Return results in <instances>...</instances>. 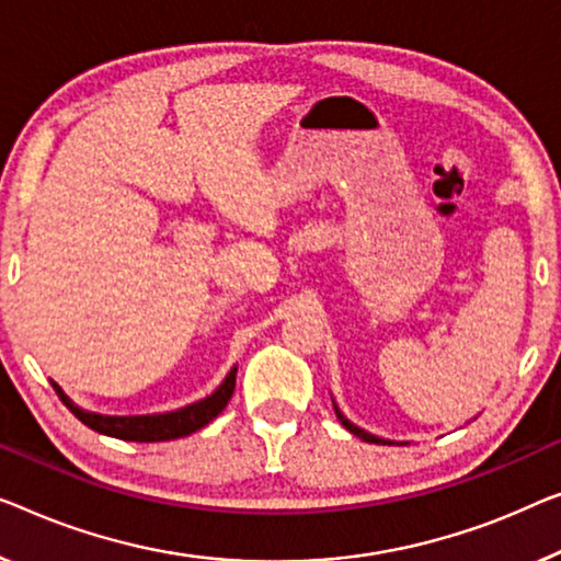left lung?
<instances>
[{"mask_svg":"<svg viewBox=\"0 0 561 561\" xmlns=\"http://www.w3.org/2000/svg\"><path fill=\"white\" fill-rule=\"evenodd\" d=\"M334 413H337V417H340V423L345 425V428L353 433V436H357V438H363V440H367V443H382V446H386V443H390V440H386V438H378V436H373V433H367V431H363V428H357L355 423H350L345 415L340 413V408L334 405Z\"/></svg>","mask_w":561,"mask_h":561,"instance_id":"obj_1","label":"left lung"}]
</instances>
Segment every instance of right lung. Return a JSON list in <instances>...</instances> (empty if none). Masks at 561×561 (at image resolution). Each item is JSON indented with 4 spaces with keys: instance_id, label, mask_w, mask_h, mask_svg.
I'll use <instances>...</instances> for the list:
<instances>
[{
    "instance_id": "add662e5",
    "label": "right lung",
    "mask_w": 561,
    "mask_h": 561,
    "mask_svg": "<svg viewBox=\"0 0 561 561\" xmlns=\"http://www.w3.org/2000/svg\"><path fill=\"white\" fill-rule=\"evenodd\" d=\"M233 386H237V367H231V373L224 378V382L216 388L211 396H206L198 403H191L186 408L171 413H156V415H100L82 411L80 405H75L70 398L65 396V390L53 382L57 396L62 403L70 408V413L103 436L121 438V440H136V443H158V440H173L183 438L204 428L219 415L233 396Z\"/></svg>"
}]
</instances>
